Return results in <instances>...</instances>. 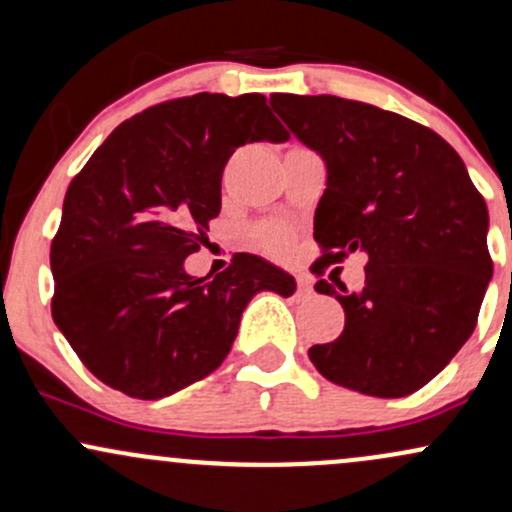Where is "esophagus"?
<instances>
[{"label":"esophagus","mask_w":512,"mask_h":512,"mask_svg":"<svg viewBox=\"0 0 512 512\" xmlns=\"http://www.w3.org/2000/svg\"><path fill=\"white\" fill-rule=\"evenodd\" d=\"M315 296V291H313V284H310L308 279H305V276H301V279L296 281V298L298 301H310V298Z\"/></svg>","instance_id":"34e87169"}]
</instances>
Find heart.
Returning a JSON list of instances; mask_svg holds the SVG:
<instances>
[{"instance_id": "1", "label": "heart", "mask_w": 512, "mask_h": 512, "mask_svg": "<svg viewBox=\"0 0 512 512\" xmlns=\"http://www.w3.org/2000/svg\"><path fill=\"white\" fill-rule=\"evenodd\" d=\"M255 236L260 248L274 257H284L291 250V231L281 223H264V226L257 228Z\"/></svg>"}]
</instances>
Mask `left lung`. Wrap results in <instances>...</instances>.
<instances>
[{"label": "left lung", "mask_w": 512, "mask_h": 512, "mask_svg": "<svg viewBox=\"0 0 512 512\" xmlns=\"http://www.w3.org/2000/svg\"><path fill=\"white\" fill-rule=\"evenodd\" d=\"M272 108L327 163L315 209L325 274L351 252L368 255L361 293H317L342 303L344 332L310 346L334 385L373 397L421 390L477 327L493 274L489 211L457 151L433 129L339 96L272 93Z\"/></svg>", "instance_id": "left-lung-1"}]
</instances>
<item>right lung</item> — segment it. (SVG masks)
<instances>
[{
  "mask_svg": "<svg viewBox=\"0 0 512 512\" xmlns=\"http://www.w3.org/2000/svg\"><path fill=\"white\" fill-rule=\"evenodd\" d=\"M262 139H289L262 93H195L129 117L69 182L50 248L52 320L101 383L173 395L221 366L255 293L296 289L248 252L211 279L182 267L219 216L228 158Z\"/></svg>",
  "mask_w": 512,
  "mask_h": 512,
  "instance_id": "obj_1",
  "label": "right lung"
}]
</instances>
